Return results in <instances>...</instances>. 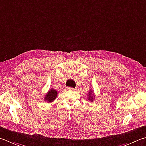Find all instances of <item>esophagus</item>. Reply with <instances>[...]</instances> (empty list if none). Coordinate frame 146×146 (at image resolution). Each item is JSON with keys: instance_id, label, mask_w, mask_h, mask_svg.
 <instances>
[{"instance_id": "obj_1", "label": "esophagus", "mask_w": 146, "mask_h": 146, "mask_svg": "<svg viewBox=\"0 0 146 146\" xmlns=\"http://www.w3.org/2000/svg\"><path fill=\"white\" fill-rule=\"evenodd\" d=\"M67 89L68 91H75V89L73 88V87H67Z\"/></svg>"}]
</instances>
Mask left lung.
<instances>
[{
    "mask_svg": "<svg viewBox=\"0 0 146 146\" xmlns=\"http://www.w3.org/2000/svg\"><path fill=\"white\" fill-rule=\"evenodd\" d=\"M88 96H89V98H88V99H89V101H90V102H92V101L94 100V94H92V91H89V94H88Z\"/></svg>",
    "mask_w": 146,
    "mask_h": 146,
    "instance_id": "8db88e82",
    "label": "left lung"
}]
</instances>
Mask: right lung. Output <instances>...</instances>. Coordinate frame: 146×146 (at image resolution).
Masks as SVG:
<instances>
[{
  "mask_svg": "<svg viewBox=\"0 0 146 146\" xmlns=\"http://www.w3.org/2000/svg\"><path fill=\"white\" fill-rule=\"evenodd\" d=\"M57 95V91L56 90H54L53 89H50L45 95V96H44V100L46 101L47 102L51 103L52 102H54L55 98H56Z\"/></svg>",
  "mask_w": 146,
  "mask_h": 146,
  "instance_id": "1",
  "label": "right lung"
}]
</instances>
